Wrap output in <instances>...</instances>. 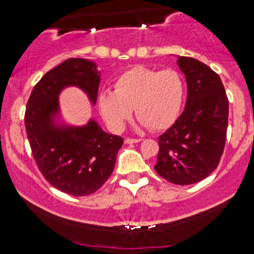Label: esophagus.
<instances>
[{"label":"esophagus","instance_id":"1","mask_svg":"<svg viewBox=\"0 0 254 254\" xmlns=\"http://www.w3.org/2000/svg\"><path fill=\"white\" fill-rule=\"evenodd\" d=\"M141 141V139H130V137H127L125 139V143H127V145H130V143H136V142H140Z\"/></svg>","mask_w":254,"mask_h":254}]
</instances>
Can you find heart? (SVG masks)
I'll return each mask as SVG.
<instances>
[{
	"instance_id": "b5f03b06",
	"label": "heart",
	"mask_w": 254,
	"mask_h": 254,
	"mask_svg": "<svg viewBox=\"0 0 254 254\" xmlns=\"http://www.w3.org/2000/svg\"><path fill=\"white\" fill-rule=\"evenodd\" d=\"M186 97V84L178 71L135 66L114 82V91H102L97 104L113 131H122L131 118L132 108L140 127L162 130L179 115Z\"/></svg>"
}]
</instances>
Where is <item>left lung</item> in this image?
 I'll list each match as a JSON object with an SVG mask.
<instances>
[{
  "instance_id": "8db88e82",
  "label": "left lung",
  "mask_w": 254,
  "mask_h": 254,
  "mask_svg": "<svg viewBox=\"0 0 254 254\" xmlns=\"http://www.w3.org/2000/svg\"><path fill=\"white\" fill-rule=\"evenodd\" d=\"M186 76L187 103L175 124L158 137L156 172L178 186L206 178L217 167L226 141L229 99L221 78L201 61L177 56Z\"/></svg>"
}]
</instances>
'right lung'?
I'll use <instances>...</instances> for the list:
<instances>
[{
  "mask_svg": "<svg viewBox=\"0 0 254 254\" xmlns=\"http://www.w3.org/2000/svg\"><path fill=\"white\" fill-rule=\"evenodd\" d=\"M101 71L87 59H68L48 71L33 88L24 124L38 168L53 187L70 195H89L112 175L123 137L104 131L96 119L72 125L64 120L61 92L83 91L96 104Z\"/></svg>",
  "mask_w": 254,
  "mask_h": 254,
  "instance_id": "add662e5",
  "label": "right lung"
}]
</instances>
